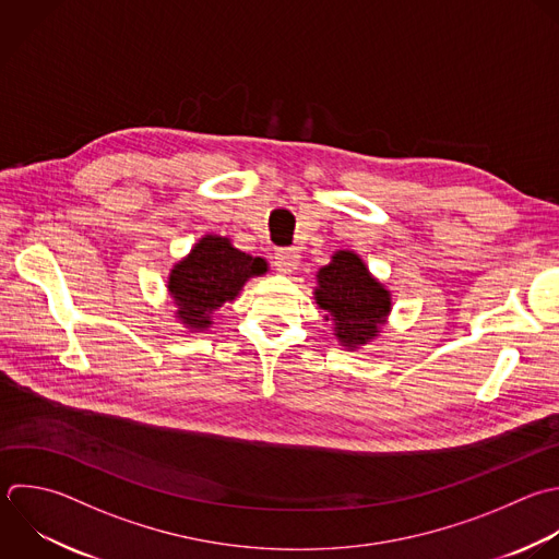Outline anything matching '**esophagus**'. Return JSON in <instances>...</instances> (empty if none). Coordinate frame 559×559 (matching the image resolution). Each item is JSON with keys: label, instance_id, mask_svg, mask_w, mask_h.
I'll list each match as a JSON object with an SVG mask.
<instances>
[{"label": "esophagus", "instance_id": "esophagus-1", "mask_svg": "<svg viewBox=\"0 0 559 559\" xmlns=\"http://www.w3.org/2000/svg\"><path fill=\"white\" fill-rule=\"evenodd\" d=\"M275 266L280 273H293L299 266V253L297 249H277L275 251Z\"/></svg>", "mask_w": 559, "mask_h": 559}]
</instances>
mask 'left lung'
Masks as SVG:
<instances>
[{"label":"left lung","mask_w":559,"mask_h":559,"mask_svg":"<svg viewBox=\"0 0 559 559\" xmlns=\"http://www.w3.org/2000/svg\"><path fill=\"white\" fill-rule=\"evenodd\" d=\"M314 299L332 323L345 349H356L378 336L391 312V293L369 273L354 251H336L317 273ZM328 319V317H325Z\"/></svg>","instance_id":"left-lung-1"}]
</instances>
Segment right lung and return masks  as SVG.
Returning a JSON list of instances; mask_svg holds the SVG:
<instances>
[{
    "instance_id": "add662e5",
    "label": "right lung",
    "mask_w": 559,
    "mask_h": 559,
    "mask_svg": "<svg viewBox=\"0 0 559 559\" xmlns=\"http://www.w3.org/2000/svg\"><path fill=\"white\" fill-rule=\"evenodd\" d=\"M266 269L262 258L236 249L229 238L203 236L168 277V293L179 308L177 319L192 332L212 328V314Z\"/></svg>"
}]
</instances>
